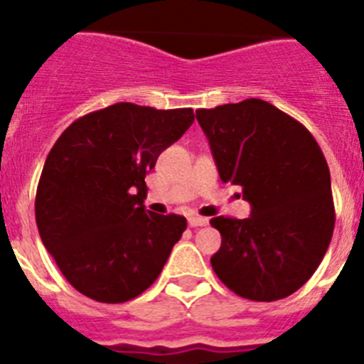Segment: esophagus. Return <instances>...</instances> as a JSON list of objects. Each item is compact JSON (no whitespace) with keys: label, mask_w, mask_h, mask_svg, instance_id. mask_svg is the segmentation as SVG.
Returning a JSON list of instances; mask_svg holds the SVG:
<instances>
[{"label":"esophagus","mask_w":364,"mask_h":364,"mask_svg":"<svg viewBox=\"0 0 364 364\" xmlns=\"http://www.w3.org/2000/svg\"><path fill=\"white\" fill-rule=\"evenodd\" d=\"M188 222H189V226L191 228H198V226H205V224H208V218L205 217H198V215H193V217H189L188 218Z\"/></svg>","instance_id":"1"}]
</instances>
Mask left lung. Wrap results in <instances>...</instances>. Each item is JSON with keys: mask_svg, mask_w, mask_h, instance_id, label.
<instances>
[{"mask_svg": "<svg viewBox=\"0 0 364 364\" xmlns=\"http://www.w3.org/2000/svg\"><path fill=\"white\" fill-rule=\"evenodd\" d=\"M222 182L240 186L247 218L215 217L222 235L211 257L217 277L237 295L272 302L314 275L332 240L330 169L319 144L295 118L264 100L198 109Z\"/></svg>", "mask_w": 364, "mask_h": 364, "instance_id": "left-lung-1", "label": "left lung"}]
</instances>
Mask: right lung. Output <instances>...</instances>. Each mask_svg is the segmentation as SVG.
Here are the masks:
<instances>
[{"label":"right lung","instance_id":"right-lung-1","mask_svg":"<svg viewBox=\"0 0 364 364\" xmlns=\"http://www.w3.org/2000/svg\"><path fill=\"white\" fill-rule=\"evenodd\" d=\"M193 120V109L120 102L78 118L56 140L38 184L36 224L80 294L117 304L156 281L188 222L146 210V175Z\"/></svg>","mask_w":364,"mask_h":364}]
</instances>
